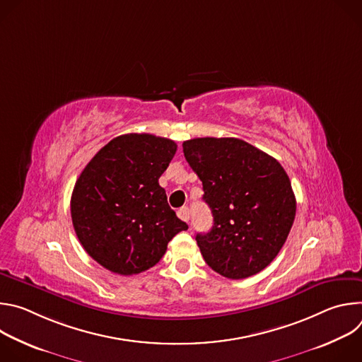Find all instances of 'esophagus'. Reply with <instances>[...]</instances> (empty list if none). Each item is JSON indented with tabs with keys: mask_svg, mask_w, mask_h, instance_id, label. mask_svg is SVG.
Masks as SVG:
<instances>
[{
	"mask_svg": "<svg viewBox=\"0 0 362 362\" xmlns=\"http://www.w3.org/2000/svg\"><path fill=\"white\" fill-rule=\"evenodd\" d=\"M177 216H179L182 221H185V222H189V219H190V212H189V208H186V206H183V208H180V209L177 211Z\"/></svg>",
	"mask_w": 362,
	"mask_h": 362,
	"instance_id": "34e87169",
	"label": "esophagus"
}]
</instances>
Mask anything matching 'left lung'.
I'll return each instance as SVG.
<instances>
[{
  "label": "left lung",
  "mask_w": 362,
  "mask_h": 362,
  "mask_svg": "<svg viewBox=\"0 0 362 362\" xmlns=\"http://www.w3.org/2000/svg\"><path fill=\"white\" fill-rule=\"evenodd\" d=\"M183 153L214 216L212 229L196 235L204 262L229 279L265 269L284 246L296 212L281 163L235 137L186 140Z\"/></svg>",
  "instance_id": "obj_1"
}]
</instances>
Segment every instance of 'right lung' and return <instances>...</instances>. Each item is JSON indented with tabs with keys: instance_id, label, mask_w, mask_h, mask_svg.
I'll use <instances>...</instances> for the list:
<instances>
[{
	"instance_id": "add662e5",
	"label": "right lung",
	"mask_w": 362,
	"mask_h": 362,
	"mask_svg": "<svg viewBox=\"0 0 362 362\" xmlns=\"http://www.w3.org/2000/svg\"><path fill=\"white\" fill-rule=\"evenodd\" d=\"M176 148L170 139L123 134L100 148L78 176L70 203L73 226L101 267L126 276L144 272L187 229L159 185Z\"/></svg>"
}]
</instances>
